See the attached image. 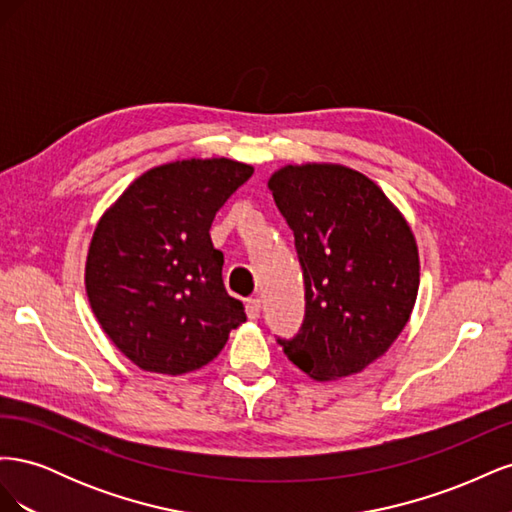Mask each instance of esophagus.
Returning a JSON list of instances; mask_svg holds the SVG:
<instances>
[{"label":"esophagus","instance_id":"34e87169","mask_svg":"<svg viewBox=\"0 0 512 512\" xmlns=\"http://www.w3.org/2000/svg\"><path fill=\"white\" fill-rule=\"evenodd\" d=\"M260 299H250L245 305V312H247V318L250 320H258L260 318Z\"/></svg>","mask_w":512,"mask_h":512}]
</instances>
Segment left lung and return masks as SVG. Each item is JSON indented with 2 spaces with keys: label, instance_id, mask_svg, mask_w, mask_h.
I'll list each match as a JSON object with an SVG mask.
<instances>
[{
  "label": "left lung",
  "instance_id": "1",
  "mask_svg": "<svg viewBox=\"0 0 512 512\" xmlns=\"http://www.w3.org/2000/svg\"><path fill=\"white\" fill-rule=\"evenodd\" d=\"M269 190L305 284L301 329L277 344L314 380L359 374L410 320L421 277L412 230L378 185L348 166L288 164Z\"/></svg>",
  "mask_w": 512,
  "mask_h": 512
}]
</instances>
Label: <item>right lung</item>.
<instances>
[{
	"label": "right lung",
	"instance_id": "obj_1",
	"mask_svg": "<svg viewBox=\"0 0 512 512\" xmlns=\"http://www.w3.org/2000/svg\"><path fill=\"white\" fill-rule=\"evenodd\" d=\"M252 173L228 158L162 164L102 215L85 288L100 327L134 365L188 374L213 361L245 322L243 303L224 288V254L209 228Z\"/></svg>",
	"mask_w": 512,
	"mask_h": 512
}]
</instances>
